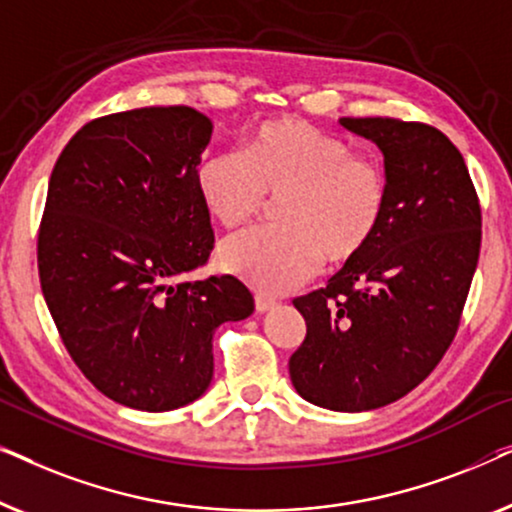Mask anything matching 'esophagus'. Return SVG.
<instances>
[{"mask_svg": "<svg viewBox=\"0 0 512 512\" xmlns=\"http://www.w3.org/2000/svg\"><path fill=\"white\" fill-rule=\"evenodd\" d=\"M277 305L275 298H268V296H256V312H268L272 307Z\"/></svg>", "mask_w": 512, "mask_h": 512, "instance_id": "34e87169", "label": "esophagus"}]
</instances>
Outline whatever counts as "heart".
Instances as JSON below:
<instances>
[{
  "label": "heart",
  "instance_id": "heart-1",
  "mask_svg": "<svg viewBox=\"0 0 512 512\" xmlns=\"http://www.w3.org/2000/svg\"><path fill=\"white\" fill-rule=\"evenodd\" d=\"M198 191L221 226L237 228L268 195L284 226L258 228L221 244L219 263L263 293H284L317 275L324 258L347 263L373 240L387 207V179L345 139L298 118L254 132L247 153L226 149L202 160Z\"/></svg>",
  "mask_w": 512,
  "mask_h": 512
}]
</instances>
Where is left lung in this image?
Masks as SVG:
<instances>
[{"mask_svg":"<svg viewBox=\"0 0 512 512\" xmlns=\"http://www.w3.org/2000/svg\"><path fill=\"white\" fill-rule=\"evenodd\" d=\"M340 123L382 151L387 207L359 256L293 300L307 335L289 375L305 401L363 412L415 389L452 345L482 214L464 156L440 130L398 118Z\"/></svg>","mask_w":512,"mask_h":512,"instance_id":"1","label":"left lung"}]
</instances>
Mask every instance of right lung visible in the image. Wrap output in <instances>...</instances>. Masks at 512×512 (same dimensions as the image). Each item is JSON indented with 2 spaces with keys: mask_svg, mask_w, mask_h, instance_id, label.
<instances>
[{
  "mask_svg": "<svg viewBox=\"0 0 512 512\" xmlns=\"http://www.w3.org/2000/svg\"><path fill=\"white\" fill-rule=\"evenodd\" d=\"M212 121L191 107L95 118L48 181L37 263L69 356L104 396L165 412L205 394L212 338L254 312L240 279L186 282L214 230L198 191Z\"/></svg>",
  "mask_w": 512,
  "mask_h": 512,
  "instance_id": "add662e5",
  "label": "right lung"
}]
</instances>
